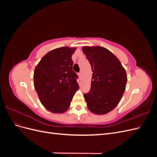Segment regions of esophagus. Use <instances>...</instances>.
Instances as JSON below:
<instances>
[{
  "instance_id": "obj_1",
  "label": "esophagus",
  "mask_w": 157,
  "mask_h": 157,
  "mask_svg": "<svg viewBox=\"0 0 157 157\" xmlns=\"http://www.w3.org/2000/svg\"><path fill=\"white\" fill-rule=\"evenodd\" d=\"M78 76H79L80 78L81 77V76H82V72H80V73H78Z\"/></svg>"
}]
</instances>
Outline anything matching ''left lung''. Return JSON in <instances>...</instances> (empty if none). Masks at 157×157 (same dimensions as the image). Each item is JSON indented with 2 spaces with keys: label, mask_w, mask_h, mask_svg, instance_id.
<instances>
[{
  "label": "left lung",
  "mask_w": 157,
  "mask_h": 157,
  "mask_svg": "<svg viewBox=\"0 0 157 157\" xmlns=\"http://www.w3.org/2000/svg\"><path fill=\"white\" fill-rule=\"evenodd\" d=\"M92 67L91 88L84 97L87 107L96 115H105L115 109L123 96L127 82L124 68L111 52L101 46H83Z\"/></svg>",
  "instance_id": "left-lung-1"
}]
</instances>
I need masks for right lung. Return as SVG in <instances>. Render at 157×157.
Returning a JSON list of instances; mask_svg holds the SVG:
<instances>
[{
  "instance_id": "obj_1",
  "label": "right lung",
  "mask_w": 157,
  "mask_h": 157,
  "mask_svg": "<svg viewBox=\"0 0 157 157\" xmlns=\"http://www.w3.org/2000/svg\"><path fill=\"white\" fill-rule=\"evenodd\" d=\"M76 49L65 46L52 50L35 69V89L42 105L53 113L67 111L79 88L71 58Z\"/></svg>"
}]
</instances>
